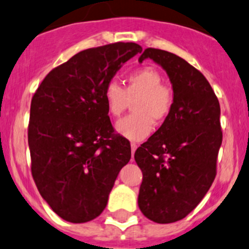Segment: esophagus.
I'll return each instance as SVG.
<instances>
[{
  "instance_id": "obj_1",
  "label": "esophagus",
  "mask_w": 249,
  "mask_h": 249,
  "mask_svg": "<svg viewBox=\"0 0 249 249\" xmlns=\"http://www.w3.org/2000/svg\"><path fill=\"white\" fill-rule=\"evenodd\" d=\"M137 147L138 146L135 145V143H132V145H130V148H132V158L134 157V153H135V150H137Z\"/></svg>"
}]
</instances>
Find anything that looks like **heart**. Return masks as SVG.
Segmentation results:
<instances>
[{
  "label": "heart",
  "mask_w": 249,
  "mask_h": 249,
  "mask_svg": "<svg viewBox=\"0 0 249 249\" xmlns=\"http://www.w3.org/2000/svg\"><path fill=\"white\" fill-rule=\"evenodd\" d=\"M157 69L142 67L128 74L124 89L115 80L104 87V102L110 116L119 117L132 102V114L115 125L117 134L130 142H140L148 137L155 124L169 116L174 104V94L163 85Z\"/></svg>",
  "instance_id": "obj_1"
}]
</instances>
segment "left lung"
I'll list each match as a JSON object with an SVG mask.
<instances>
[{"mask_svg": "<svg viewBox=\"0 0 249 249\" xmlns=\"http://www.w3.org/2000/svg\"><path fill=\"white\" fill-rule=\"evenodd\" d=\"M146 58L166 71L174 104L157 132L135 151L142 171L138 205L148 219L166 224L191 213L216 178L220 107L206 78L180 56L148 48L139 62Z\"/></svg>", "mask_w": 249, "mask_h": 249, "instance_id": "obj_1", "label": "left lung"}]
</instances>
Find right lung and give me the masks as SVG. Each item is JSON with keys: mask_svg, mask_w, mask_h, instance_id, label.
Listing matches in <instances>:
<instances>
[{"mask_svg": "<svg viewBox=\"0 0 249 249\" xmlns=\"http://www.w3.org/2000/svg\"><path fill=\"white\" fill-rule=\"evenodd\" d=\"M135 43L80 51L50 71L31 102V171L56 214L85 223L103 212L130 143L114 134L104 87L124 63L142 53Z\"/></svg>", "mask_w": 249, "mask_h": 249, "instance_id": "add662e5", "label": "right lung"}]
</instances>
